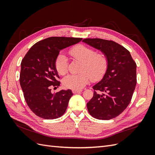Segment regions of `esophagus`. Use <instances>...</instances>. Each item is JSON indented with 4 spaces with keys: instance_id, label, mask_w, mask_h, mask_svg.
Wrapping results in <instances>:
<instances>
[{
    "instance_id": "1",
    "label": "esophagus",
    "mask_w": 155,
    "mask_h": 155,
    "mask_svg": "<svg viewBox=\"0 0 155 155\" xmlns=\"http://www.w3.org/2000/svg\"><path fill=\"white\" fill-rule=\"evenodd\" d=\"M83 91L81 90V89H78V90H76V89H73L72 90V92L74 94H76V93H78V92H82Z\"/></svg>"
}]
</instances>
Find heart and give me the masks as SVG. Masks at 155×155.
<instances>
[{
    "instance_id": "b5f03b06",
    "label": "heart",
    "mask_w": 155,
    "mask_h": 155,
    "mask_svg": "<svg viewBox=\"0 0 155 155\" xmlns=\"http://www.w3.org/2000/svg\"><path fill=\"white\" fill-rule=\"evenodd\" d=\"M74 59L81 62L79 72L68 75L63 79V85L71 89H80L85 87L92 79L97 81L106 72L108 58L103 52L95 53L93 48L84 45H78L69 51ZM57 71L61 75L68 72V61L64 54H59L55 62Z\"/></svg>"
}]
</instances>
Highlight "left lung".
Masks as SVG:
<instances>
[{
    "label": "left lung",
    "instance_id": "left-lung-1",
    "mask_svg": "<svg viewBox=\"0 0 155 155\" xmlns=\"http://www.w3.org/2000/svg\"><path fill=\"white\" fill-rule=\"evenodd\" d=\"M83 42L104 53L108 58L105 74L92 87L94 91L87 103V109L96 119H112L130 104L137 85V64L129 51L114 41L85 39Z\"/></svg>",
    "mask_w": 155,
    "mask_h": 155
}]
</instances>
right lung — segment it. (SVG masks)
Returning a JSON list of instances; mask_svg holds the SVG:
<instances>
[{
    "instance_id": "add662e5",
    "label": "right lung",
    "mask_w": 155,
    "mask_h": 155,
    "mask_svg": "<svg viewBox=\"0 0 155 155\" xmlns=\"http://www.w3.org/2000/svg\"><path fill=\"white\" fill-rule=\"evenodd\" d=\"M82 38L51 37L33 45L22 60L20 84L27 105L35 114L46 120L58 118L67 110L72 91L51 93L60 85L55 62L61 50Z\"/></svg>"
}]
</instances>
